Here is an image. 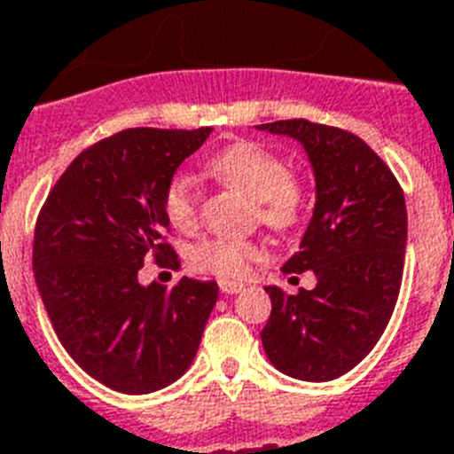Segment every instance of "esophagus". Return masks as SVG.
Wrapping results in <instances>:
<instances>
[{"instance_id": "esophagus-1", "label": "esophagus", "mask_w": 454, "mask_h": 454, "mask_svg": "<svg viewBox=\"0 0 454 454\" xmlns=\"http://www.w3.org/2000/svg\"><path fill=\"white\" fill-rule=\"evenodd\" d=\"M246 288V284L240 282H230V279H220V291L227 293V295H234V293H240Z\"/></svg>"}]
</instances>
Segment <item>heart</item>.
<instances>
[{"instance_id":"obj_1","label":"heart","mask_w":454,"mask_h":454,"mask_svg":"<svg viewBox=\"0 0 454 454\" xmlns=\"http://www.w3.org/2000/svg\"><path fill=\"white\" fill-rule=\"evenodd\" d=\"M211 170L224 184L254 200L259 218L275 230H288L302 215V188L288 177V166L266 147L240 140L214 156ZM198 188L192 177L177 172L168 182L163 208L172 227L192 230L198 224ZM268 247L262 240L208 239L192 252V263L223 279H243L252 263L263 262Z\"/></svg>"}]
</instances>
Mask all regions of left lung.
Wrapping results in <instances>:
<instances>
[{
    "label": "left lung",
    "instance_id": "1",
    "mask_svg": "<svg viewBox=\"0 0 454 454\" xmlns=\"http://www.w3.org/2000/svg\"><path fill=\"white\" fill-rule=\"evenodd\" d=\"M298 140L316 182L314 215L284 272L314 270L291 295L266 286L268 359L302 382H330L362 362L387 330L403 282L407 207L387 163L355 134L309 120L256 124Z\"/></svg>",
    "mask_w": 454,
    "mask_h": 454
}]
</instances>
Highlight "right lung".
Listing matches in <instances>:
<instances>
[{
	"instance_id": "right-lung-1",
	"label": "right lung",
	"mask_w": 454,
	"mask_h": 454,
	"mask_svg": "<svg viewBox=\"0 0 454 454\" xmlns=\"http://www.w3.org/2000/svg\"><path fill=\"white\" fill-rule=\"evenodd\" d=\"M202 129H124L88 147L56 182L35 223L34 275L67 355L104 387L129 395L170 387L188 371L218 300L214 279L170 291L138 282L163 240L168 182L204 145Z\"/></svg>"
}]
</instances>
